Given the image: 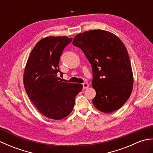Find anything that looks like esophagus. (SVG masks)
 <instances>
[{
  "label": "esophagus",
  "mask_w": 153,
  "mask_h": 153,
  "mask_svg": "<svg viewBox=\"0 0 153 153\" xmlns=\"http://www.w3.org/2000/svg\"><path fill=\"white\" fill-rule=\"evenodd\" d=\"M89 84L87 83H83V89H87V88H88L89 87Z\"/></svg>",
  "instance_id": "esophagus-1"
}]
</instances>
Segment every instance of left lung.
<instances>
[{
	"instance_id": "8db88e82",
	"label": "left lung",
	"mask_w": 153,
	"mask_h": 153,
	"mask_svg": "<svg viewBox=\"0 0 153 153\" xmlns=\"http://www.w3.org/2000/svg\"><path fill=\"white\" fill-rule=\"evenodd\" d=\"M74 46L82 50L93 71V99L97 109L105 113L115 111L130 96L134 78L129 54L120 39L110 32L90 30L77 35Z\"/></svg>"
}]
</instances>
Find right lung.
<instances>
[{"mask_svg":"<svg viewBox=\"0 0 153 153\" xmlns=\"http://www.w3.org/2000/svg\"><path fill=\"white\" fill-rule=\"evenodd\" d=\"M72 38L47 37L33 47L25 66L24 84L29 98L40 112L48 118L60 120L72 111L75 99L82 84L62 82L59 60Z\"/></svg>","mask_w":153,"mask_h":153,"instance_id":"right-lung-1","label":"right lung"}]
</instances>
